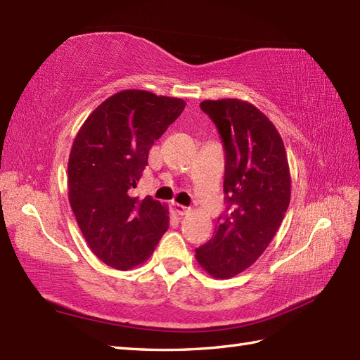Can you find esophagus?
<instances>
[{"instance_id": "1", "label": "esophagus", "mask_w": 360, "mask_h": 360, "mask_svg": "<svg viewBox=\"0 0 360 360\" xmlns=\"http://www.w3.org/2000/svg\"><path fill=\"white\" fill-rule=\"evenodd\" d=\"M172 205H173L174 212L178 213V215H181V217H184V215H187V213H190V207H186V205L178 204V202H173Z\"/></svg>"}]
</instances>
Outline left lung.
<instances>
[{
	"mask_svg": "<svg viewBox=\"0 0 360 360\" xmlns=\"http://www.w3.org/2000/svg\"><path fill=\"white\" fill-rule=\"evenodd\" d=\"M200 106L224 142L229 205L195 258L213 278H232L262 257L285 218L290 201L288 156L277 128L255 105L221 98Z\"/></svg>",
	"mask_w": 360,
	"mask_h": 360,
	"instance_id": "obj_1",
	"label": "left lung"
}]
</instances>
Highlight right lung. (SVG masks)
<instances>
[{
  "mask_svg": "<svg viewBox=\"0 0 360 360\" xmlns=\"http://www.w3.org/2000/svg\"><path fill=\"white\" fill-rule=\"evenodd\" d=\"M186 108L182 98L124 89L83 122L68 162V198L89 249L128 271L147 262L168 229L165 204L129 190L148 165V151Z\"/></svg>",
  "mask_w": 360,
  "mask_h": 360,
  "instance_id": "obj_1",
  "label": "right lung"
}]
</instances>
